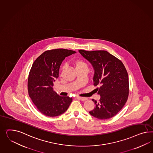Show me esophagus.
I'll list each match as a JSON object with an SVG mask.
<instances>
[{
    "mask_svg": "<svg viewBox=\"0 0 153 153\" xmlns=\"http://www.w3.org/2000/svg\"><path fill=\"white\" fill-rule=\"evenodd\" d=\"M76 98L78 99V100H82V101L87 100L88 99L87 98H85V97H76Z\"/></svg>",
    "mask_w": 153,
    "mask_h": 153,
    "instance_id": "esophagus-1",
    "label": "esophagus"
}]
</instances>
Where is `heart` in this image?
I'll use <instances>...</instances> for the list:
<instances>
[{
    "label": "heart",
    "mask_w": 153,
    "mask_h": 153,
    "mask_svg": "<svg viewBox=\"0 0 153 153\" xmlns=\"http://www.w3.org/2000/svg\"><path fill=\"white\" fill-rule=\"evenodd\" d=\"M73 64L76 70H88V65L87 63L83 60L76 59L73 61Z\"/></svg>",
    "instance_id": "obj_1"
}]
</instances>
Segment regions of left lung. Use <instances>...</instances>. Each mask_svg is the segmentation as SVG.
Here are the masks:
<instances>
[{"label":"left lung","instance_id":"obj_1","mask_svg":"<svg viewBox=\"0 0 153 153\" xmlns=\"http://www.w3.org/2000/svg\"><path fill=\"white\" fill-rule=\"evenodd\" d=\"M79 52L92 64L94 85H100L96 89L100 100H92L95 107L89 114L100 120L113 117L125 105L128 96V76L125 66L106 51L80 50Z\"/></svg>","mask_w":153,"mask_h":153}]
</instances>
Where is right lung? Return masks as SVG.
Instances as JSON below:
<instances>
[{"label": "right lung", "mask_w": 153, "mask_h": 153, "mask_svg": "<svg viewBox=\"0 0 153 153\" xmlns=\"http://www.w3.org/2000/svg\"><path fill=\"white\" fill-rule=\"evenodd\" d=\"M75 53L62 48L48 50L42 53L32 66L28 79L29 96L39 112L46 116L55 117L64 114L72 102V98L59 96L53 87V82L59 77L62 62L66 57Z\"/></svg>", "instance_id": "right-lung-1"}]
</instances>
